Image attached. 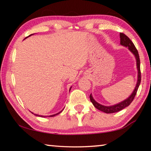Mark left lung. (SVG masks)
<instances>
[{"mask_svg":"<svg viewBox=\"0 0 151 151\" xmlns=\"http://www.w3.org/2000/svg\"><path fill=\"white\" fill-rule=\"evenodd\" d=\"M120 38H121V45L124 46V47H128L129 50L131 51L132 54L134 55L135 58H136L137 67L138 70V79H137L136 86H135V88L134 89L133 92L132 93V94L129 96V98L125 99L124 101L121 102V103L114 104V105H112V106L102 105V104L98 103L97 102L94 101L93 96H92V94H91L90 99H91V101L92 102V103L93 104L94 106L98 110H99V111H103L104 112H105V113H114V112H119L129 106L134 99V96L136 95L138 88H139V86L140 85V81H141V75H140V58H139V53H138L137 49L136 48V47H135L133 42H132L131 40V39H130L127 35H125L124 33H122V32L120 33Z\"/></svg>","mask_w":151,"mask_h":151,"instance_id":"left-lung-1","label":"left lung"}]
</instances>
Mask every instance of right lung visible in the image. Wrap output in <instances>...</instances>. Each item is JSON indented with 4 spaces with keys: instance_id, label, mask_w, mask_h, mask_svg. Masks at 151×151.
I'll return each mask as SVG.
<instances>
[{
    "instance_id": "right-lung-1",
    "label": "right lung",
    "mask_w": 151,
    "mask_h": 151,
    "mask_svg": "<svg viewBox=\"0 0 151 151\" xmlns=\"http://www.w3.org/2000/svg\"><path fill=\"white\" fill-rule=\"evenodd\" d=\"M33 35V34L30 35H29V36H28V37H26V38H25L24 39H26L27 38H28V37H30V36H31V35ZM70 88H71V87L70 88ZM62 111H63V110H62V111H60L59 112H58V113H57V114H52V115H50V116H42V115H39V114H34V113H32V114H34L35 116H40V117H52V116H56V115H57V114H60V112H62Z\"/></svg>"
}]
</instances>
